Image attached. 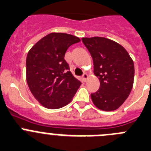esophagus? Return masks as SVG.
<instances>
[{
	"mask_svg": "<svg viewBox=\"0 0 151 151\" xmlns=\"http://www.w3.org/2000/svg\"><path fill=\"white\" fill-rule=\"evenodd\" d=\"M82 78L84 82H86V79L88 78V75L86 74H83L82 76Z\"/></svg>",
	"mask_w": 151,
	"mask_h": 151,
	"instance_id": "obj_1",
	"label": "esophagus"
}]
</instances>
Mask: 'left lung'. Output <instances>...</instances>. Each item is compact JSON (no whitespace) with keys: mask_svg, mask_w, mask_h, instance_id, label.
<instances>
[{"mask_svg":"<svg viewBox=\"0 0 151 151\" xmlns=\"http://www.w3.org/2000/svg\"><path fill=\"white\" fill-rule=\"evenodd\" d=\"M82 41L92 56L94 74L100 81L99 90L91 94L92 102L102 111H114L132 89V59L121 45L105 37H83Z\"/></svg>","mask_w":151,"mask_h":151,"instance_id":"1","label":"left lung"}]
</instances>
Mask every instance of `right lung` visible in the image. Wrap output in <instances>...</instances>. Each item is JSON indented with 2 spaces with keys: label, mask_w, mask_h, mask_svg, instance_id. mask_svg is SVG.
<instances>
[{
  "label": "right lung",
  "mask_w": 151,
  "mask_h": 151,
  "mask_svg": "<svg viewBox=\"0 0 151 151\" xmlns=\"http://www.w3.org/2000/svg\"><path fill=\"white\" fill-rule=\"evenodd\" d=\"M80 41L68 34L51 33L28 52L27 83L35 99L45 108L58 109L67 105L81 85L65 59L68 47Z\"/></svg>",
  "instance_id": "obj_1"
}]
</instances>
